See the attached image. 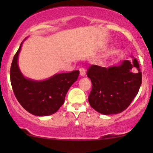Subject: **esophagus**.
Wrapping results in <instances>:
<instances>
[{
  "label": "esophagus",
  "mask_w": 153,
  "mask_h": 153,
  "mask_svg": "<svg viewBox=\"0 0 153 153\" xmlns=\"http://www.w3.org/2000/svg\"><path fill=\"white\" fill-rule=\"evenodd\" d=\"M79 71H80V75H81V76H84V75H86V71L84 68H80Z\"/></svg>",
  "instance_id": "1"
}]
</instances>
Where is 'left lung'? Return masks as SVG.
<instances>
[{
	"label": "left lung",
	"mask_w": 153,
	"mask_h": 153,
	"mask_svg": "<svg viewBox=\"0 0 153 153\" xmlns=\"http://www.w3.org/2000/svg\"><path fill=\"white\" fill-rule=\"evenodd\" d=\"M92 84L88 100L90 106L104 115L121 113L138 94L142 73L138 61L125 60L108 68L91 65L86 72Z\"/></svg>",
	"instance_id": "1"
}]
</instances>
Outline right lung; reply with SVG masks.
I'll return each mask as SVG.
<instances>
[{"label": "right lung", "mask_w": 153, "mask_h": 153, "mask_svg": "<svg viewBox=\"0 0 153 153\" xmlns=\"http://www.w3.org/2000/svg\"><path fill=\"white\" fill-rule=\"evenodd\" d=\"M22 44L14 56L10 68V81L14 94L20 104L29 113L38 116L52 115L64 103L69 87L78 79L79 71L55 74L41 81L26 78L18 65Z\"/></svg>", "instance_id": "1"}]
</instances>
